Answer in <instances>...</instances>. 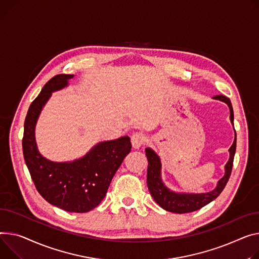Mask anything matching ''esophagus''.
I'll return each mask as SVG.
<instances>
[{"label": "esophagus", "mask_w": 259, "mask_h": 259, "mask_svg": "<svg viewBox=\"0 0 259 259\" xmlns=\"http://www.w3.org/2000/svg\"><path fill=\"white\" fill-rule=\"evenodd\" d=\"M145 141H146L145 136L142 133H134L131 136V144H132L133 149H135V150L140 149L144 145Z\"/></svg>", "instance_id": "esophagus-1"}]
</instances>
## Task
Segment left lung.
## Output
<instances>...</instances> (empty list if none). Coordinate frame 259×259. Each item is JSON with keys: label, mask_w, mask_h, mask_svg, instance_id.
<instances>
[{"label": "left lung", "mask_w": 259, "mask_h": 259, "mask_svg": "<svg viewBox=\"0 0 259 259\" xmlns=\"http://www.w3.org/2000/svg\"><path fill=\"white\" fill-rule=\"evenodd\" d=\"M215 100H220L226 103L230 109V120L233 125V109L230 100L225 96H215L213 97ZM235 132V131H234ZM236 149V133L232 146L229 149V160L225 165V174L218 181V184L214 189L208 193H176L171 191L162 181L161 178V161L160 157L155 153L151 148H146V156L148 158V173H147V183L151 196L155 200L160 207L165 209L166 211L175 212V213H187L193 212L203 206L207 205L214 199L219 197L222 193L224 187L226 186L233 165V158Z\"/></svg>", "instance_id": "1"}]
</instances>
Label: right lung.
<instances>
[{
	"label": "right lung",
	"instance_id": "obj_1",
	"mask_svg": "<svg viewBox=\"0 0 259 259\" xmlns=\"http://www.w3.org/2000/svg\"><path fill=\"white\" fill-rule=\"evenodd\" d=\"M74 75H57L42 88L29 107L23 137V153L31 178L41 197L68 212H88L105 198L110 182L131 151L129 136L100 142L84 156L73 161L55 162L44 157L35 140L39 114L52 93L68 85Z\"/></svg>",
	"mask_w": 259,
	"mask_h": 259
}]
</instances>
